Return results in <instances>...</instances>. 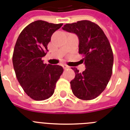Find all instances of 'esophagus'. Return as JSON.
I'll return each mask as SVG.
<instances>
[{
    "mask_svg": "<svg viewBox=\"0 0 130 130\" xmlns=\"http://www.w3.org/2000/svg\"><path fill=\"white\" fill-rule=\"evenodd\" d=\"M63 69H69V67L68 66V65H63Z\"/></svg>",
    "mask_w": 130,
    "mask_h": 130,
    "instance_id": "obj_1",
    "label": "esophagus"
}]
</instances>
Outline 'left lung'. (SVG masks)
<instances>
[{
  "label": "left lung",
  "mask_w": 130,
  "mask_h": 130,
  "mask_svg": "<svg viewBox=\"0 0 130 130\" xmlns=\"http://www.w3.org/2000/svg\"><path fill=\"white\" fill-rule=\"evenodd\" d=\"M63 30L75 34L79 38V53L83 55L86 69L72 68L75 78L70 82L73 94L82 100L96 99L106 88L113 72V54L103 29L88 20L67 23Z\"/></svg>",
  "instance_id": "1"
}]
</instances>
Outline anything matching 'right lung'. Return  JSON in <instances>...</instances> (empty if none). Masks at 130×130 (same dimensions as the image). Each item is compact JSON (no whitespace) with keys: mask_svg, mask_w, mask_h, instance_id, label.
Masks as SVG:
<instances>
[{"mask_svg":"<svg viewBox=\"0 0 130 130\" xmlns=\"http://www.w3.org/2000/svg\"><path fill=\"white\" fill-rule=\"evenodd\" d=\"M63 23L54 24L38 20L22 30L15 44L13 64L15 75L28 96L44 101L52 96L63 67L43 63L51 36Z\"/></svg>","mask_w":130,"mask_h":130,"instance_id":"right-lung-1","label":"right lung"}]
</instances>
